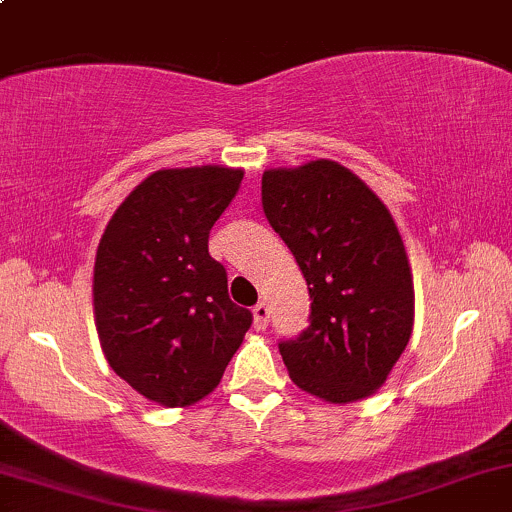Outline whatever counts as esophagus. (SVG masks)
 Masks as SVG:
<instances>
[{
	"mask_svg": "<svg viewBox=\"0 0 512 512\" xmlns=\"http://www.w3.org/2000/svg\"><path fill=\"white\" fill-rule=\"evenodd\" d=\"M252 317H255V329L264 331L269 326V307L264 303L255 305V310H252Z\"/></svg>",
	"mask_w": 512,
	"mask_h": 512,
	"instance_id": "obj_1",
	"label": "esophagus"
}]
</instances>
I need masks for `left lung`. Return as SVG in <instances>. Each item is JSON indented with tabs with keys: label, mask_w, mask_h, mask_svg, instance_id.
<instances>
[{
	"label": "left lung",
	"mask_w": 512,
	"mask_h": 512,
	"mask_svg": "<svg viewBox=\"0 0 512 512\" xmlns=\"http://www.w3.org/2000/svg\"><path fill=\"white\" fill-rule=\"evenodd\" d=\"M262 209L312 300L310 326L279 343L293 384L329 403L372 396L415 322L410 264L391 212L331 159L264 171Z\"/></svg>",
	"instance_id": "1"
}]
</instances>
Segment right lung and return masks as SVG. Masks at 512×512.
I'll use <instances>...</instances> for the list:
<instances>
[{
	"instance_id": "right-lung-1",
	"label": "right lung",
	"mask_w": 512,
	"mask_h": 512,
	"mask_svg": "<svg viewBox=\"0 0 512 512\" xmlns=\"http://www.w3.org/2000/svg\"><path fill=\"white\" fill-rule=\"evenodd\" d=\"M240 181L243 169L229 166L155 171L121 202L97 248L92 303L104 357L164 408L217 389L252 324L207 248Z\"/></svg>"
}]
</instances>
